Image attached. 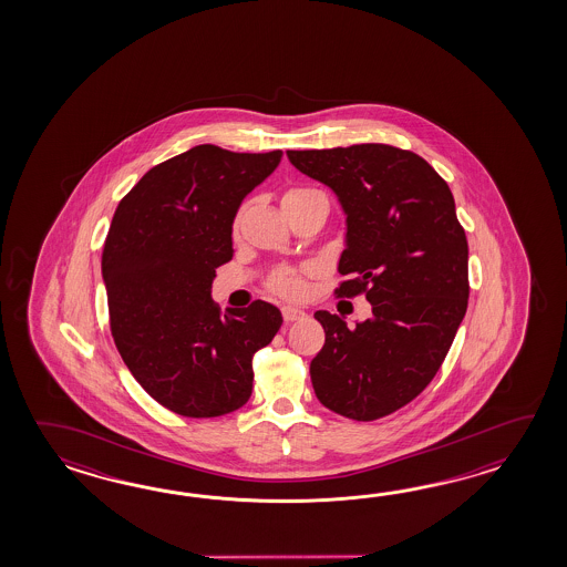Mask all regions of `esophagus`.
Here are the masks:
<instances>
[{"instance_id": "obj_1", "label": "esophagus", "mask_w": 567, "mask_h": 567, "mask_svg": "<svg viewBox=\"0 0 567 567\" xmlns=\"http://www.w3.org/2000/svg\"><path fill=\"white\" fill-rule=\"evenodd\" d=\"M281 313H284V320H286V322H293V320H300V318L306 316V312L300 310V308H296V306H284Z\"/></svg>"}]
</instances>
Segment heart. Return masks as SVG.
I'll list each match as a JSON object with an SVG mask.
<instances>
[{
  "label": "heart",
  "instance_id": "1",
  "mask_svg": "<svg viewBox=\"0 0 567 567\" xmlns=\"http://www.w3.org/2000/svg\"><path fill=\"white\" fill-rule=\"evenodd\" d=\"M298 193H303V190H289V193L284 194V198ZM237 227H239V220L235 223V230H237ZM274 288L278 289L279 293H286V296H300L303 291V281L296 274L286 271V274H279L278 278L274 279Z\"/></svg>",
  "mask_w": 567,
  "mask_h": 567
}]
</instances>
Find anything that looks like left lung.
<instances>
[{
    "label": "left lung",
    "instance_id": "obj_1",
    "mask_svg": "<svg viewBox=\"0 0 567 567\" xmlns=\"http://www.w3.org/2000/svg\"><path fill=\"white\" fill-rule=\"evenodd\" d=\"M301 174L337 194L344 213L338 296L373 316L349 328L318 310L322 350L310 362L328 410L371 422L417 398L446 359L468 306V243L454 196L423 157L393 145L289 150Z\"/></svg>",
    "mask_w": 567,
    "mask_h": 567
}]
</instances>
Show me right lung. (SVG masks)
Listing matches in <instances>:
<instances>
[{
    "label": "right lung",
    "instance_id": "add662e5",
    "mask_svg": "<svg viewBox=\"0 0 567 567\" xmlns=\"http://www.w3.org/2000/svg\"><path fill=\"white\" fill-rule=\"evenodd\" d=\"M281 156L194 145L144 174L111 220L101 274L115 347L135 381L178 415L243 408L254 354L284 322L269 301L220 313L210 298L215 269L235 254L243 198Z\"/></svg>",
    "mask_w": 567,
    "mask_h": 567
}]
</instances>
